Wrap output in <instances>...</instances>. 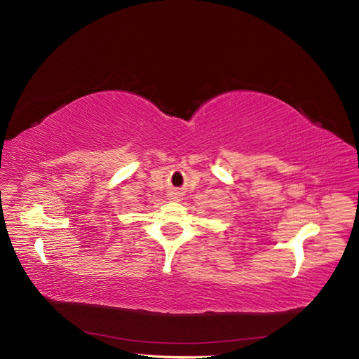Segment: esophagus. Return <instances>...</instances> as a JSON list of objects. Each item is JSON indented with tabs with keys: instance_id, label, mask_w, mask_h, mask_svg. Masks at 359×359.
<instances>
[{
	"instance_id": "34e87169",
	"label": "esophagus",
	"mask_w": 359,
	"mask_h": 359,
	"mask_svg": "<svg viewBox=\"0 0 359 359\" xmlns=\"http://www.w3.org/2000/svg\"><path fill=\"white\" fill-rule=\"evenodd\" d=\"M172 194H177V193H172ZM171 199H175V196H172V198Z\"/></svg>"
}]
</instances>
